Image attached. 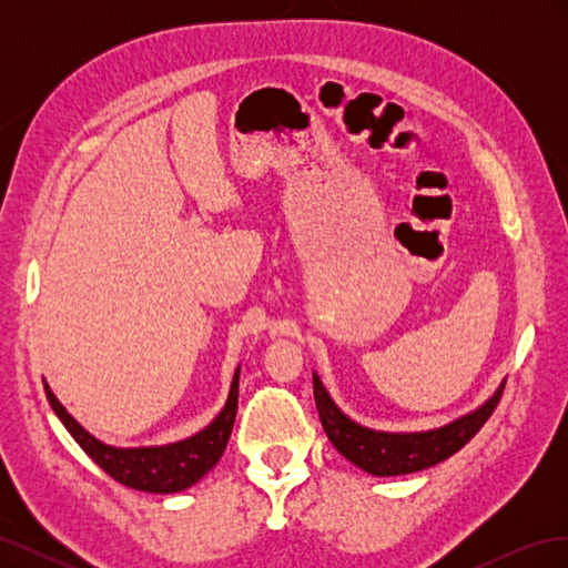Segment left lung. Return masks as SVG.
<instances>
[{
	"instance_id": "1",
	"label": "left lung",
	"mask_w": 568,
	"mask_h": 568,
	"mask_svg": "<svg viewBox=\"0 0 568 568\" xmlns=\"http://www.w3.org/2000/svg\"><path fill=\"white\" fill-rule=\"evenodd\" d=\"M505 382L497 386L490 398L467 412L450 424L428 428V432H376V428L357 424L343 412L329 390L324 388L317 372H313L315 405L320 412V422L326 438L334 448L353 462L355 467L372 476H400L434 467V464L453 457L462 450L488 422L495 405L500 403Z\"/></svg>"
}]
</instances>
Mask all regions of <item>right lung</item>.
Segmentation results:
<instances>
[{
    "label": "right lung",
    "instance_id": "1",
    "mask_svg": "<svg viewBox=\"0 0 568 568\" xmlns=\"http://www.w3.org/2000/svg\"><path fill=\"white\" fill-rule=\"evenodd\" d=\"M239 372H242V365L236 367L232 376L225 407L217 412V417L209 426L184 440L168 445H144V448H115V445L94 438L88 428L59 403L54 390L47 384L44 390L51 409L57 412V417L68 428V434L75 438L80 448L111 478L134 490L165 495L192 488L196 480H201L215 467L222 453H225L236 417Z\"/></svg>",
    "mask_w": 568,
    "mask_h": 568
}]
</instances>
